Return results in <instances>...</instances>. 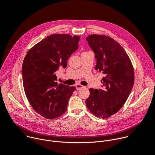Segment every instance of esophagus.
<instances>
[{"label":"esophagus","mask_w":155,"mask_h":155,"mask_svg":"<svg viewBox=\"0 0 155 155\" xmlns=\"http://www.w3.org/2000/svg\"><path fill=\"white\" fill-rule=\"evenodd\" d=\"M85 86H83V85H82L81 84H76V88L77 90H80V89H82V88H85Z\"/></svg>","instance_id":"1"}]
</instances>
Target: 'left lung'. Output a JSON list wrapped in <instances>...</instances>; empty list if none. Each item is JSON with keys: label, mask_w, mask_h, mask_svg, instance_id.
Listing matches in <instances>:
<instances>
[{"label": "left lung", "mask_w": 155, "mask_h": 155, "mask_svg": "<svg viewBox=\"0 0 155 155\" xmlns=\"http://www.w3.org/2000/svg\"><path fill=\"white\" fill-rule=\"evenodd\" d=\"M87 41L97 59L95 69L105 77L101 80L102 89H90L86 105L96 117L108 118L122 108L132 90L133 67L125 50L113 38L94 34Z\"/></svg>", "instance_id": "1"}]
</instances>
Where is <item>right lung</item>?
I'll return each instance as SVG.
<instances>
[{
    "label": "right lung",
    "instance_id": "1",
    "mask_svg": "<svg viewBox=\"0 0 155 155\" xmlns=\"http://www.w3.org/2000/svg\"><path fill=\"white\" fill-rule=\"evenodd\" d=\"M80 37L54 34L34 45L22 64V80L28 101L38 113L53 119L62 115L74 87L56 82V71L65 68L67 60L78 48Z\"/></svg>",
    "mask_w": 155,
    "mask_h": 155
}]
</instances>
